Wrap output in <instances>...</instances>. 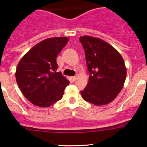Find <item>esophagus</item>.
Segmentation results:
<instances>
[{
	"mask_svg": "<svg viewBox=\"0 0 147 147\" xmlns=\"http://www.w3.org/2000/svg\"><path fill=\"white\" fill-rule=\"evenodd\" d=\"M71 79H72V80L73 81V82H75V81L76 80H77V76H74V77H72V78H71Z\"/></svg>",
	"mask_w": 147,
	"mask_h": 147,
	"instance_id": "34e87169",
	"label": "esophagus"
}]
</instances>
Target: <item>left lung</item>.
Instances as JSON below:
<instances>
[{
	"label": "left lung",
	"instance_id": "left-lung-1",
	"mask_svg": "<svg viewBox=\"0 0 147 147\" xmlns=\"http://www.w3.org/2000/svg\"><path fill=\"white\" fill-rule=\"evenodd\" d=\"M87 69L90 72L87 87L81 91L82 98L94 105L113 101L123 88L127 68L119 52L103 40L81 36Z\"/></svg>",
	"mask_w": 147,
	"mask_h": 147
}]
</instances>
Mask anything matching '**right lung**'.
<instances>
[{
    "label": "right lung",
    "mask_w": 147,
    "mask_h": 147,
    "mask_svg": "<svg viewBox=\"0 0 147 147\" xmlns=\"http://www.w3.org/2000/svg\"><path fill=\"white\" fill-rule=\"evenodd\" d=\"M68 40L67 37L44 40L32 47L18 64L16 82L33 105L48 107L63 97L69 82L61 72H56V59Z\"/></svg>",
    "instance_id": "add662e5"
}]
</instances>
